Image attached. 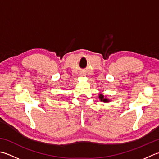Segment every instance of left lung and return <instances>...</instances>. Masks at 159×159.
Masks as SVG:
<instances>
[{"instance_id": "obj_1", "label": "left lung", "mask_w": 159, "mask_h": 159, "mask_svg": "<svg viewBox=\"0 0 159 159\" xmlns=\"http://www.w3.org/2000/svg\"><path fill=\"white\" fill-rule=\"evenodd\" d=\"M98 98H100L101 101H102V102H110V100H109V99H107V98H105L104 96L102 95V94H99Z\"/></svg>"}]
</instances>
